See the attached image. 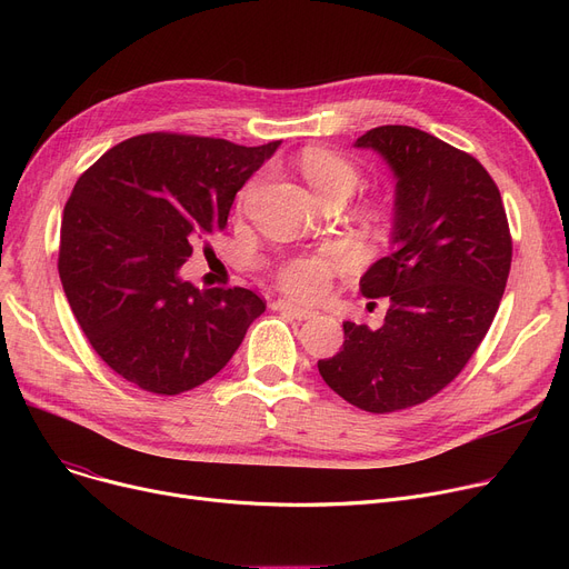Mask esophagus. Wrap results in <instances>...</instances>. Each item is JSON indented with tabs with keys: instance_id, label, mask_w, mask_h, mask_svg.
Wrapping results in <instances>:
<instances>
[{
	"instance_id": "obj_1",
	"label": "esophagus",
	"mask_w": 569,
	"mask_h": 569,
	"mask_svg": "<svg viewBox=\"0 0 569 569\" xmlns=\"http://www.w3.org/2000/svg\"><path fill=\"white\" fill-rule=\"evenodd\" d=\"M274 309H277V311H283V313H288V316H292V318H297V320H311V318L318 316V311L307 309V307H297V305H292V302H288V300L274 302Z\"/></svg>"
}]
</instances>
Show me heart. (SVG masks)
<instances>
[{
    "label": "heart",
    "mask_w": 569,
    "mask_h": 569,
    "mask_svg": "<svg viewBox=\"0 0 569 569\" xmlns=\"http://www.w3.org/2000/svg\"><path fill=\"white\" fill-rule=\"evenodd\" d=\"M300 170L322 202L335 198L346 200L352 196L357 184H360V172H357V168L348 159L322 147L305 149L300 157ZM256 182L249 184L242 193V200L249 202L256 196ZM341 262L343 258L339 251L290 258L279 264L277 279L281 288L290 295L302 297V300H313V297H320L327 290V281H330L332 272Z\"/></svg>",
    "instance_id": "b5f03b06"
}]
</instances>
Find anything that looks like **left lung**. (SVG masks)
Instances as JSON below:
<instances>
[{
	"label": "left lung",
	"mask_w": 569,
	"mask_h": 569,
	"mask_svg": "<svg viewBox=\"0 0 569 569\" xmlns=\"http://www.w3.org/2000/svg\"><path fill=\"white\" fill-rule=\"evenodd\" d=\"M397 177L392 253L360 288L387 297L378 330L343 322V348L318 360L322 380L367 412L425 403L450 385L487 337L512 264L500 191L485 166L412 127L355 140Z\"/></svg>",
	"instance_id": "1"
}]
</instances>
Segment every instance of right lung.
Instances as JSON below:
<instances>
[{"instance_id":"add662e5","label":"right lung","mask_w":569,"mask_h":569,"mask_svg":"<svg viewBox=\"0 0 569 569\" xmlns=\"http://www.w3.org/2000/svg\"><path fill=\"white\" fill-rule=\"evenodd\" d=\"M279 144L144 133L76 182L59 279L87 341L140 390L172 397L217 376L264 311L253 290H200L179 269L226 228L234 193Z\"/></svg>"}]
</instances>
